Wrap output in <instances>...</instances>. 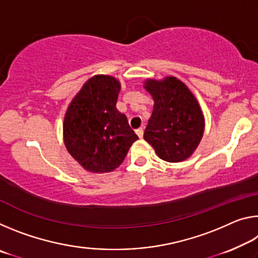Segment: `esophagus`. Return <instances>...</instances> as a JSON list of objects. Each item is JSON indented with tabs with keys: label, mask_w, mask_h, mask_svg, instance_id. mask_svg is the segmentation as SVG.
Instances as JSON below:
<instances>
[{
	"label": "esophagus",
	"mask_w": 258,
	"mask_h": 258,
	"mask_svg": "<svg viewBox=\"0 0 258 258\" xmlns=\"http://www.w3.org/2000/svg\"><path fill=\"white\" fill-rule=\"evenodd\" d=\"M135 133H137L138 137L141 139L143 137V128H138L137 131H135Z\"/></svg>",
	"instance_id": "esophagus-1"
}]
</instances>
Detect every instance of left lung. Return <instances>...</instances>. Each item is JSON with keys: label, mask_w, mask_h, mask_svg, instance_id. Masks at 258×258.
<instances>
[{"label": "left lung", "mask_w": 258, "mask_h": 258, "mask_svg": "<svg viewBox=\"0 0 258 258\" xmlns=\"http://www.w3.org/2000/svg\"><path fill=\"white\" fill-rule=\"evenodd\" d=\"M143 87L155 102L143 139L160 159L168 163L187 159L198 148L205 131V117L197 99L174 76L159 81L149 78Z\"/></svg>", "instance_id": "8db88e82"}]
</instances>
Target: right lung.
I'll use <instances>...</instances> for the list:
<instances>
[{
  "label": "right lung",
  "mask_w": 258,
  "mask_h": 258,
  "mask_svg": "<svg viewBox=\"0 0 258 258\" xmlns=\"http://www.w3.org/2000/svg\"><path fill=\"white\" fill-rule=\"evenodd\" d=\"M119 91L117 78L95 75L84 83L67 108L64 146L87 172H112L139 139L126 116L117 110Z\"/></svg>",
  "instance_id": "1"
}]
</instances>
